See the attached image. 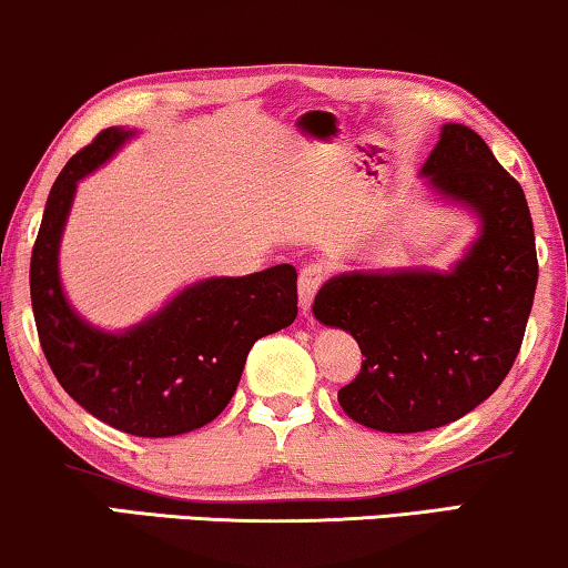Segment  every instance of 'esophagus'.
Wrapping results in <instances>:
<instances>
[{
  "label": "esophagus",
  "instance_id": "obj_1",
  "mask_svg": "<svg viewBox=\"0 0 568 568\" xmlns=\"http://www.w3.org/2000/svg\"><path fill=\"white\" fill-rule=\"evenodd\" d=\"M325 266H321V263H310V266H305L300 271V282H297V290H300V307L302 313H310V305H313L315 294L317 290H321L323 282H325Z\"/></svg>",
  "mask_w": 568,
  "mask_h": 568
}]
</instances>
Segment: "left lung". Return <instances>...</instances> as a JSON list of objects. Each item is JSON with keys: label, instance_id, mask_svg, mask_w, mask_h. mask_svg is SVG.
I'll list each match as a JSON object with an SVG mask.
<instances>
[{"label": "left lung", "instance_id": "obj_1", "mask_svg": "<svg viewBox=\"0 0 568 568\" xmlns=\"http://www.w3.org/2000/svg\"><path fill=\"white\" fill-rule=\"evenodd\" d=\"M476 209L480 237L449 271L341 274L317 292L321 323L352 333L364 359L338 403L369 429L410 434L453 424L509 375L530 317L538 253L525 191L476 131L442 136L422 170Z\"/></svg>", "mask_w": 568, "mask_h": 568}]
</instances>
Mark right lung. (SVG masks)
Wrapping results in <instances>:
<instances>
[{
  "mask_svg": "<svg viewBox=\"0 0 568 568\" xmlns=\"http://www.w3.org/2000/svg\"><path fill=\"white\" fill-rule=\"evenodd\" d=\"M131 134L105 129L51 185L30 255V302L45 362L59 385L100 422L134 437H175L214 422L237 390L247 352L297 317L290 263L240 278H206L126 333L77 317L59 284V240L77 181Z\"/></svg>",
  "mask_w": 568,
  "mask_h": 568,
  "instance_id": "right-lung-1",
  "label": "right lung"
}]
</instances>
